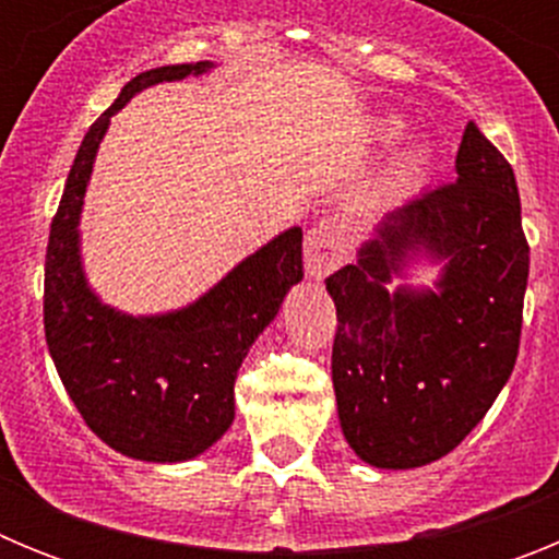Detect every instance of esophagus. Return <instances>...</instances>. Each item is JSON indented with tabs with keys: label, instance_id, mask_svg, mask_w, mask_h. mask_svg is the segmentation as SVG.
Masks as SVG:
<instances>
[{
	"label": "esophagus",
	"instance_id": "esophagus-1",
	"mask_svg": "<svg viewBox=\"0 0 559 559\" xmlns=\"http://www.w3.org/2000/svg\"><path fill=\"white\" fill-rule=\"evenodd\" d=\"M347 260V235L335 221H319L305 235V271L310 280H324Z\"/></svg>",
	"mask_w": 559,
	"mask_h": 559
}]
</instances>
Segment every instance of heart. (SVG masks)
I'll list each match as a JSON object with an SVG mask.
<instances>
[{
  "label": "heart",
  "mask_w": 559,
  "mask_h": 559,
  "mask_svg": "<svg viewBox=\"0 0 559 559\" xmlns=\"http://www.w3.org/2000/svg\"><path fill=\"white\" fill-rule=\"evenodd\" d=\"M400 136H403V122L397 120V117H380V120H374L372 126V140L380 142V145H392V142H397ZM428 159V151L426 145H408L406 151H403V167L406 170H417V167L426 165Z\"/></svg>",
  "instance_id": "obj_1"
}]
</instances>
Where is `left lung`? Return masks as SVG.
Returning a JSON list of instances; mask_svg holds the SVG:
<instances>
[{
	"label": "left lung",
	"instance_id": "1",
	"mask_svg": "<svg viewBox=\"0 0 559 559\" xmlns=\"http://www.w3.org/2000/svg\"><path fill=\"white\" fill-rule=\"evenodd\" d=\"M423 267L431 286L413 283ZM526 276L515 173L467 122L453 185L386 212L324 283L341 433L360 462L423 467L481 423L515 367Z\"/></svg>",
	"mask_w": 559,
	"mask_h": 559
}]
</instances>
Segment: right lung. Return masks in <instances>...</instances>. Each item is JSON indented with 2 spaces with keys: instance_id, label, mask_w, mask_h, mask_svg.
I'll return each mask as SVG.
<instances>
[{
  "instance_id": "obj_1",
  "label": "right lung",
  "mask_w": 559,
  "mask_h": 559,
  "mask_svg": "<svg viewBox=\"0 0 559 559\" xmlns=\"http://www.w3.org/2000/svg\"><path fill=\"white\" fill-rule=\"evenodd\" d=\"M212 61L147 69L122 86L78 147L44 263V333L86 426L122 456L190 462L235 423L237 369L302 283V229L290 226L243 257L210 290L165 313L106 305L86 276L81 215L111 117L159 83L201 78Z\"/></svg>"
}]
</instances>
